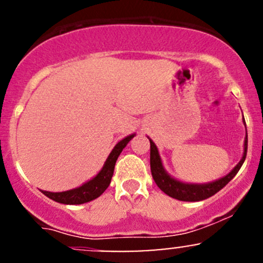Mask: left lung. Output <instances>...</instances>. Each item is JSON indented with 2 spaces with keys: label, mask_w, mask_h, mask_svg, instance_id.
I'll return each instance as SVG.
<instances>
[{
  "label": "left lung",
  "mask_w": 263,
  "mask_h": 263,
  "mask_svg": "<svg viewBox=\"0 0 263 263\" xmlns=\"http://www.w3.org/2000/svg\"><path fill=\"white\" fill-rule=\"evenodd\" d=\"M243 125L246 126L245 119H243ZM151 143V172H152V177L158 188L164 192L165 194L170 197L178 199L182 201H200L205 200V199L213 197L214 194L221 190L230 180L236 176V173L240 171L241 165L243 164L246 158L247 153V131L245 142H243V153L242 158L234 167V170L229 172L226 176H224L220 179L214 180V182L209 183H185L180 182V180L176 179L165 171L164 165H163L162 158L159 156L158 148H157L156 143L148 137Z\"/></svg>",
  "instance_id": "1"
}]
</instances>
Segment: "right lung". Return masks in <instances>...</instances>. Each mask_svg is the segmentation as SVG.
I'll return each mask as SVG.
<instances>
[{"mask_svg":"<svg viewBox=\"0 0 263 263\" xmlns=\"http://www.w3.org/2000/svg\"><path fill=\"white\" fill-rule=\"evenodd\" d=\"M135 136V134H132L120 141L119 143L114 147V149L110 152V155H108L106 161H105L104 165H102L101 171L99 172L95 177L91 178V179L87 180L86 183L81 184L78 188L66 190V192L54 193L42 190V193H43L45 197L52 199V200L57 201V203L66 205L84 204L99 198L102 193L107 189V186L110 185L111 178H112L115 170V164H116V161L117 158H119L120 153L122 152V149L127 146L128 142L131 141Z\"/></svg>","mask_w":263,"mask_h":263,"instance_id":"obj_1","label":"right lung"}]
</instances>
